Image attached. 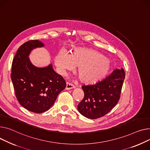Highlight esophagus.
Instances as JSON below:
<instances>
[{"instance_id":"1","label":"esophagus","mask_w":150,"mask_h":150,"mask_svg":"<svg viewBox=\"0 0 150 150\" xmlns=\"http://www.w3.org/2000/svg\"><path fill=\"white\" fill-rule=\"evenodd\" d=\"M72 88H75V86L73 84L67 82L66 86V90H70V89H72Z\"/></svg>"}]
</instances>
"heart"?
<instances>
[{
  "instance_id": "1",
  "label": "heart",
  "mask_w": 150,
  "mask_h": 150,
  "mask_svg": "<svg viewBox=\"0 0 150 150\" xmlns=\"http://www.w3.org/2000/svg\"><path fill=\"white\" fill-rule=\"evenodd\" d=\"M54 63L58 72L62 75H65L67 71L77 66L79 80L85 84H93L101 81L112 67L110 60L103 54L86 48H75L69 54L62 50L55 56Z\"/></svg>"
}]
</instances>
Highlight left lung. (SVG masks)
<instances>
[{"mask_svg": "<svg viewBox=\"0 0 150 150\" xmlns=\"http://www.w3.org/2000/svg\"><path fill=\"white\" fill-rule=\"evenodd\" d=\"M125 79L124 69H115L108 76L93 85L83 86L84 97L78 110L88 119H97L110 112L121 96Z\"/></svg>", "mask_w": 150, "mask_h": 150, "instance_id": "left-lung-1", "label": "left lung"}]
</instances>
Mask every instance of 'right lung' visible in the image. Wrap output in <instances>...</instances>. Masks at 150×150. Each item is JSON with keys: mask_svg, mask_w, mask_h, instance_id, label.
<instances>
[{"mask_svg": "<svg viewBox=\"0 0 150 150\" xmlns=\"http://www.w3.org/2000/svg\"><path fill=\"white\" fill-rule=\"evenodd\" d=\"M43 46L38 40L23 43L12 63L11 78L17 100L25 108L36 113L48 110L66 86L62 76L54 71L51 64L38 67L30 62L29 55L33 50Z\"/></svg>", "mask_w": 150, "mask_h": 150, "instance_id": "right-lung-1", "label": "right lung"}]
</instances>
